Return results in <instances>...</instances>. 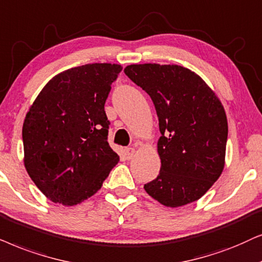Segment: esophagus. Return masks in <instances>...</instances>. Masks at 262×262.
Returning a JSON list of instances; mask_svg holds the SVG:
<instances>
[{"mask_svg":"<svg viewBox=\"0 0 262 262\" xmlns=\"http://www.w3.org/2000/svg\"><path fill=\"white\" fill-rule=\"evenodd\" d=\"M135 155V149L133 147H127L124 149V157L127 159H132Z\"/></svg>","mask_w":262,"mask_h":262,"instance_id":"esophagus-1","label":"esophagus"}]
</instances>
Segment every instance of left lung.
I'll list each match as a JSON object with an SVG mask.
<instances>
[{"label":"left lung","instance_id":"1","mask_svg":"<svg viewBox=\"0 0 262 262\" xmlns=\"http://www.w3.org/2000/svg\"><path fill=\"white\" fill-rule=\"evenodd\" d=\"M124 73L151 97L162 134L159 175L145 190L167 207L199 200L224 169L228 120L221 100L181 66L130 64Z\"/></svg>","mask_w":262,"mask_h":262}]
</instances>
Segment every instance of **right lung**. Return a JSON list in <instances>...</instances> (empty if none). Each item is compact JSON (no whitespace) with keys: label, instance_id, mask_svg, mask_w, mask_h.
I'll return each instance as SVG.
<instances>
[{"label":"right lung","instance_id":"1","mask_svg":"<svg viewBox=\"0 0 262 262\" xmlns=\"http://www.w3.org/2000/svg\"><path fill=\"white\" fill-rule=\"evenodd\" d=\"M122 67L92 63L54 76L23 125L25 167L49 200L74 206L100 189L120 157L104 105Z\"/></svg>","mask_w":262,"mask_h":262}]
</instances>
